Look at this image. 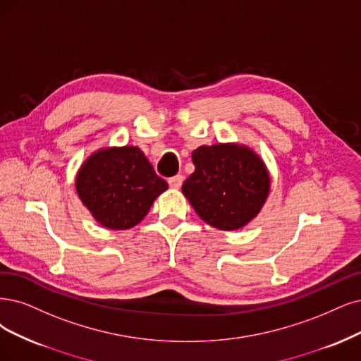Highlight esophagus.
<instances>
[{
	"mask_svg": "<svg viewBox=\"0 0 361 361\" xmlns=\"http://www.w3.org/2000/svg\"><path fill=\"white\" fill-rule=\"evenodd\" d=\"M183 177L181 176H176V177H172V178H169L168 180V183H169V185L172 189H180L181 188V184H183Z\"/></svg>",
	"mask_w": 361,
	"mask_h": 361,
	"instance_id": "esophagus-1",
	"label": "esophagus"
}]
</instances>
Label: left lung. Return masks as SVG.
I'll use <instances>...</instances> for the list:
<instances>
[{
  "label": "left lung",
  "instance_id": "obj_1",
  "mask_svg": "<svg viewBox=\"0 0 361 361\" xmlns=\"http://www.w3.org/2000/svg\"><path fill=\"white\" fill-rule=\"evenodd\" d=\"M195 172L181 192L207 224L232 232L262 211L271 192L263 159L245 144L217 142L192 153Z\"/></svg>",
  "mask_w": 361,
  "mask_h": 361
}]
</instances>
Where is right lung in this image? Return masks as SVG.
<instances>
[{
	"label": "right lung",
	"instance_id": "obj_1",
	"mask_svg": "<svg viewBox=\"0 0 361 361\" xmlns=\"http://www.w3.org/2000/svg\"><path fill=\"white\" fill-rule=\"evenodd\" d=\"M168 183L156 176L135 145L101 147L85 159L75 176V190L92 217L111 231L137 226Z\"/></svg>",
	"mask_w": 361,
	"mask_h": 361
}]
</instances>
